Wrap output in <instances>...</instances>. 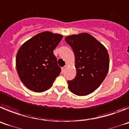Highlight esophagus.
Masks as SVG:
<instances>
[{
    "instance_id": "esophagus-1",
    "label": "esophagus",
    "mask_w": 129,
    "mask_h": 129,
    "mask_svg": "<svg viewBox=\"0 0 129 129\" xmlns=\"http://www.w3.org/2000/svg\"><path fill=\"white\" fill-rule=\"evenodd\" d=\"M66 66H64V67H62V73H63V72L65 71V70H66Z\"/></svg>"
}]
</instances>
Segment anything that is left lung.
Returning <instances> with one entry per match:
<instances>
[{
	"mask_svg": "<svg viewBox=\"0 0 129 129\" xmlns=\"http://www.w3.org/2000/svg\"><path fill=\"white\" fill-rule=\"evenodd\" d=\"M75 56L76 77L68 81V87L78 96L94 91L107 76L109 56L107 49L94 37L87 33L66 37Z\"/></svg>",
	"mask_w": 129,
	"mask_h": 129,
	"instance_id": "1",
	"label": "left lung"
}]
</instances>
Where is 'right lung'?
Instances as JSON below:
<instances>
[{"instance_id":"1","label":"right lung","mask_w":129,"mask_h":129,"mask_svg":"<svg viewBox=\"0 0 129 129\" xmlns=\"http://www.w3.org/2000/svg\"><path fill=\"white\" fill-rule=\"evenodd\" d=\"M63 36L44 31L23 44L16 57V67L20 80L25 87L41 92L53 85L61 69L53 50Z\"/></svg>"}]
</instances>
